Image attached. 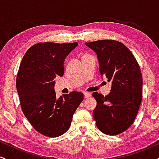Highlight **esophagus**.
I'll return each mask as SVG.
<instances>
[{"label": "esophagus", "mask_w": 159, "mask_h": 159, "mask_svg": "<svg viewBox=\"0 0 159 159\" xmlns=\"http://www.w3.org/2000/svg\"><path fill=\"white\" fill-rule=\"evenodd\" d=\"M90 96H91L90 93L86 92V93H84V98H89V97H90Z\"/></svg>", "instance_id": "34e87169"}]
</instances>
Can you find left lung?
<instances>
[{
    "label": "left lung",
    "instance_id": "1",
    "mask_svg": "<svg viewBox=\"0 0 159 159\" xmlns=\"http://www.w3.org/2000/svg\"><path fill=\"white\" fill-rule=\"evenodd\" d=\"M97 55L100 75L111 82L110 93L94 92L96 100L93 117L96 126L108 135L125 132L134 123L142 100L143 79L131 51L115 40L85 43Z\"/></svg>",
    "mask_w": 159,
    "mask_h": 159
}]
</instances>
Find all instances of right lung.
<instances>
[{
  "label": "right lung",
  "mask_w": 159,
  "mask_h": 159,
  "mask_svg": "<svg viewBox=\"0 0 159 159\" xmlns=\"http://www.w3.org/2000/svg\"><path fill=\"white\" fill-rule=\"evenodd\" d=\"M78 43H39L30 47L21 60L16 89L21 109L32 126L47 137L63 134L69 129L75 111L84 99L73 91L57 98L54 78L64 74L66 57Z\"/></svg>",
  "instance_id": "obj_1"
}]
</instances>
